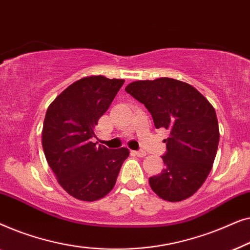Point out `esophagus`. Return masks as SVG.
<instances>
[{
  "label": "esophagus",
  "instance_id": "obj_1",
  "mask_svg": "<svg viewBox=\"0 0 250 250\" xmlns=\"http://www.w3.org/2000/svg\"><path fill=\"white\" fill-rule=\"evenodd\" d=\"M133 155L138 156V157H141V158H143V157L146 156V152L143 151V150H140V151H132Z\"/></svg>",
  "mask_w": 250,
  "mask_h": 250
}]
</instances>
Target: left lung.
Returning a JSON list of instances; mask_svg holds the SVG:
<instances>
[{
  "instance_id": "obj_1",
  "label": "left lung",
  "mask_w": 250,
  "mask_h": 250,
  "mask_svg": "<svg viewBox=\"0 0 250 250\" xmlns=\"http://www.w3.org/2000/svg\"><path fill=\"white\" fill-rule=\"evenodd\" d=\"M125 91L146 105L156 128L169 129L165 140V168L149 177L153 192L175 203L196 193L216 157L220 129L209 101L192 85L174 78L135 81Z\"/></svg>"
}]
</instances>
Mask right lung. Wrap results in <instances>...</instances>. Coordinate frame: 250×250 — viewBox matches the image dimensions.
Segmentation results:
<instances>
[{
	"mask_svg": "<svg viewBox=\"0 0 250 250\" xmlns=\"http://www.w3.org/2000/svg\"><path fill=\"white\" fill-rule=\"evenodd\" d=\"M124 80L83 77L52 101L43 123L42 146L58 183L76 199L95 201L114 189L129 151L91 142L99 118L108 110Z\"/></svg>",
	"mask_w": 250,
	"mask_h": 250,
	"instance_id": "add662e5",
	"label": "right lung"
}]
</instances>
